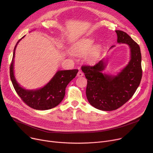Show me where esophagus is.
Here are the masks:
<instances>
[{
  "mask_svg": "<svg viewBox=\"0 0 153 153\" xmlns=\"http://www.w3.org/2000/svg\"><path fill=\"white\" fill-rule=\"evenodd\" d=\"M83 75H84V74L82 72V71H81V70H79L78 74H77V76L80 77V76H83Z\"/></svg>",
  "mask_w": 153,
  "mask_h": 153,
  "instance_id": "1",
  "label": "esophagus"
}]
</instances>
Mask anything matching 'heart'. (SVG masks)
<instances>
[{
  "label": "heart",
  "mask_w": 153,
  "mask_h": 153,
  "mask_svg": "<svg viewBox=\"0 0 153 153\" xmlns=\"http://www.w3.org/2000/svg\"><path fill=\"white\" fill-rule=\"evenodd\" d=\"M94 43V40L92 39H82L72 45L71 46V51L77 54H85L88 52L85 55V59L88 61L92 62L99 56L101 52L100 47L99 45L92 47Z\"/></svg>",
  "instance_id": "heart-1"
}]
</instances>
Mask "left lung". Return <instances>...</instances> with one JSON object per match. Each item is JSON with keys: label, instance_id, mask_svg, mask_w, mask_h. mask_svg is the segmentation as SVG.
I'll use <instances>...</instances> for the list:
<instances>
[{"label": "left lung", "instance_id": "8db88e82", "mask_svg": "<svg viewBox=\"0 0 153 153\" xmlns=\"http://www.w3.org/2000/svg\"><path fill=\"white\" fill-rule=\"evenodd\" d=\"M116 32L117 43L127 44L131 49V60L121 72L116 76L103 74L106 66L103 59L94 65L81 66L88 79L86 94L88 102L103 111H112L123 106L133 96L142 77L139 45L126 32Z\"/></svg>", "mask_w": 153, "mask_h": 153}]
</instances>
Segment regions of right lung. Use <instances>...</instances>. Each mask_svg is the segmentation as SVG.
<instances>
[{"instance_id":"right-lung-1","label":"right lung","mask_w":153,"mask_h":153,"mask_svg":"<svg viewBox=\"0 0 153 153\" xmlns=\"http://www.w3.org/2000/svg\"><path fill=\"white\" fill-rule=\"evenodd\" d=\"M17 44L15 46L13 59L10 67V79L16 93L27 105L35 110H46L56 107L63 100L67 85L76 76L78 70H59L43 88L36 90H26L20 86L14 76L13 59Z\"/></svg>"}]
</instances>
